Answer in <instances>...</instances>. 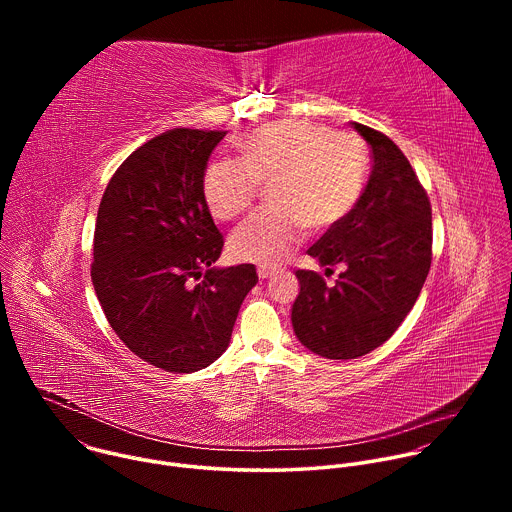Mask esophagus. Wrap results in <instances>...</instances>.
<instances>
[{
	"label": "esophagus",
	"mask_w": 512,
	"mask_h": 512,
	"mask_svg": "<svg viewBox=\"0 0 512 512\" xmlns=\"http://www.w3.org/2000/svg\"><path fill=\"white\" fill-rule=\"evenodd\" d=\"M275 273H277V269H275V267H265V265H261V267L257 269L259 279H269V277H273Z\"/></svg>",
	"instance_id": "34e87169"
}]
</instances>
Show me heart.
I'll list each match as a JSON object with an SVG mask.
<instances>
[{
    "label": "heart",
    "mask_w": 512,
    "mask_h": 512,
    "mask_svg": "<svg viewBox=\"0 0 512 512\" xmlns=\"http://www.w3.org/2000/svg\"><path fill=\"white\" fill-rule=\"evenodd\" d=\"M241 160H216L202 178V194L216 218L245 212L259 186L269 208L241 223L229 249L237 259L275 267L310 231H328L356 206L367 180L364 143L306 119L267 123L239 141Z\"/></svg>",
    "instance_id": "heart-1"
}]
</instances>
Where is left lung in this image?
<instances>
[{
    "instance_id": "left-lung-1",
    "label": "left lung",
    "mask_w": 512,
    "mask_h": 512,
    "mask_svg": "<svg viewBox=\"0 0 512 512\" xmlns=\"http://www.w3.org/2000/svg\"><path fill=\"white\" fill-rule=\"evenodd\" d=\"M371 145L373 172L356 206L308 249L338 281L298 269L291 306L298 340L324 358H358L381 346L419 298L431 265V206L409 160L367 125L352 123Z\"/></svg>"
}]
</instances>
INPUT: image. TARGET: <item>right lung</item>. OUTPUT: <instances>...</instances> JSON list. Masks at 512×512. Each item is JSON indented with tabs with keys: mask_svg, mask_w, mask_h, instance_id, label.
<instances>
[{
	"mask_svg": "<svg viewBox=\"0 0 512 512\" xmlns=\"http://www.w3.org/2000/svg\"><path fill=\"white\" fill-rule=\"evenodd\" d=\"M227 133L176 127L143 143L101 198L91 279L123 344L168 373L221 356L255 265L216 267L223 237L202 194L210 154Z\"/></svg>",
	"mask_w": 512,
	"mask_h": 512,
	"instance_id": "obj_1",
	"label": "right lung"
}]
</instances>
